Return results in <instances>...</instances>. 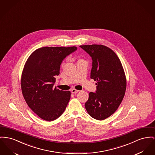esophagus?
I'll list each match as a JSON object with an SVG mask.
<instances>
[{"mask_svg": "<svg viewBox=\"0 0 155 155\" xmlns=\"http://www.w3.org/2000/svg\"><path fill=\"white\" fill-rule=\"evenodd\" d=\"M79 91V90H76V89H75V88H73L71 90V92L73 93V94H75V93H77V92H78Z\"/></svg>", "mask_w": 155, "mask_h": 155, "instance_id": "esophagus-1", "label": "esophagus"}]
</instances>
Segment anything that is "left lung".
<instances>
[{
	"mask_svg": "<svg viewBox=\"0 0 155 155\" xmlns=\"http://www.w3.org/2000/svg\"><path fill=\"white\" fill-rule=\"evenodd\" d=\"M92 59L91 78L96 81V92H90L85 109L93 118L104 120L112 115L123 100L127 78L116 53L101 45H82Z\"/></svg>",
	"mask_w": 155,
	"mask_h": 155,
	"instance_id": "obj_1",
	"label": "left lung"
}]
</instances>
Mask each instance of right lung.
Here are the masks:
<instances>
[{"instance_id":"add662e5","label":"right lung","mask_w":155,"mask_h":155,"mask_svg":"<svg viewBox=\"0 0 155 155\" xmlns=\"http://www.w3.org/2000/svg\"><path fill=\"white\" fill-rule=\"evenodd\" d=\"M77 47H44L34 51L25 64L21 88L28 106L47 121L60 117L70 100L71 92L53 88L64 58Z\"/></svg>"}]
</instances>
